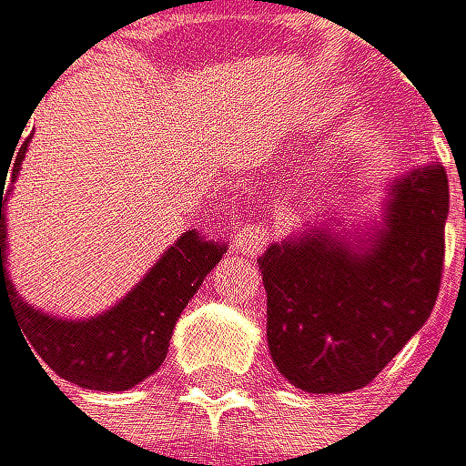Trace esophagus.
<instances>
[{
	"label": "esophagus",
	"instance_id": "obj_1",
	"mask_svg": "<svg viewBox=\"0 0 466 466\" xmlns=\"http://www.w3.org/2000/svg\"><path fill=\"white\" fill-rule=\"evenodd\" d=\"M266 243H268V235L260 223H246L243 228H238V235H235V246L248 258L260 255Z\"/></svg>",
	"mask_w": 466,
	"mask_h": 466
}]
</instances>
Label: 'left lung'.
I'll return each mask as SVG.
<instances>
[{
    "label": "left lung",
    "mask_w": 466,
    "mask_h": 466,
    "mask_svg": "<svg viewBox=\"0 0 466 466\" xmlns=\"http://www.w3.org/2000/svg\"><path fill=\"white\" fill-rule=\"evenodd\" d=\"M447 211V171L424 166L395 180L367 235L312 228L266 248V338L289 384L352 392L401 352L441 289Z\"/></svg>",
    "instance_id": "8db88e82"
}]
</instances>
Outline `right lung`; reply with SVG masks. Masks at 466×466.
<instances>
[{"mask_svg":"<svg viewBox=\"0 0 466 466\" xmlns=\"http://www.w3.org/2000/svg\"><path fill=\"white\" fill-rule=\"evenodd\" d=\"M27 143L16 151L14 174L11 163L0 166V320L2 309L11 312L19 323L25 343H31V355L39 367L54 370L62 380H71L86 390L123 392L146 380L166 360L174 323L186 309V303L198 295L203 278L220 263L226 243L206 240L198 231L171 243L163 258L134 289L88 320H65L45 315L25 303L11 278H7V223H5V180L16 177ZM51 378V375H48Z\"/></svg>","mask_w":466,"mask_h":466,"instance_id":"right-lung-1","label":"right lung"}]
</instances>
